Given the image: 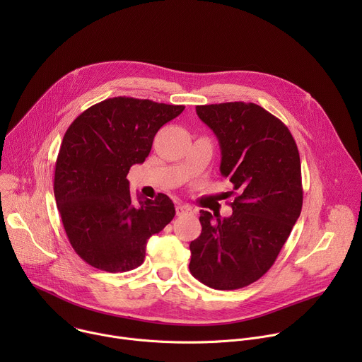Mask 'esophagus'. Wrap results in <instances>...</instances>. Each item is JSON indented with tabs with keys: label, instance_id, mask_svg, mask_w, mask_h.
Wrapping results in <instances>:
<instances>
[{
	"label": "esophagus",
	"instance_id": "1",
	"mask_svg": "<svg viewBox=\"0 0 362 362\" xmlns=\"http://www.w3.org/2000/svg\"><path fill=\"white\" fill-rule=\"evenodd\" d=\"M190 214H192V209L189 208V206H186V204L176 206V215L177 216H186V215H190Z\"/></svg>",
	"mask_w": 362,
	"mask_h": 362
}]
</instances>
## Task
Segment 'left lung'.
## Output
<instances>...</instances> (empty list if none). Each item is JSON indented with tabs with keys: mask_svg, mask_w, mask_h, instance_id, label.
Instances as JSON below:
<instances>
[{
	"mask_svg": "<svg viewBox=\"0 0 362 362\" xmlns=\"http://www.w3.org/2000/svg\"><path fill=\"white\" fill-rule=\"evenodd\" d=\"M221 146V173L238 196L232 215L200 211L190 242L192 275L214 289H239L274 265L302 209L300 160L288 127L255 103L196 106Z\"/></svg>",
	"mask_w": 362,
	"mask_h": 362,
	"instance_id": "left-lung-1",
	"label": "left lung"
}]
</instances>
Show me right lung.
I'll return each mask as SVG.
<instances>
[{
    "mask_svg": "<svg viewBox=\"0 0 362 362\" xmlns=\"http://www.w3.org/2000/svg\"><path fill=\"white\" fill-rule=\"evenodd\" d=\"M185 106L113 97L83 112L67 129L54 173V196L67 238L88 265L127 272L144 261L146 243L175 218L159 193L133 197L127 173L143 163L159 129Z\"/></svg>",
    "mask_w": 362,
    "mask_h": 362,
    "instance_id": "right-lung-1",
    "label": "right lung"
}]
</instances>
